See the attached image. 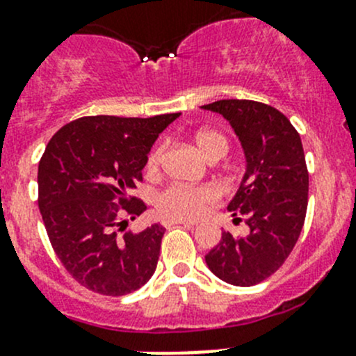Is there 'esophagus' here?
<instances>
[{
    "instance_id": "esophagus-1",
    "label": "esophagus",
    "mask_w": 356,
    "mask_h": 356,
    "mask_svg": "<svg viewBox=\"0 0 356 356\" xmlns=\"http://www.w3.org/2000/svg\"><path fill=\"white\" fill-rule=\"evenodd\" d=\"M165 227H172V226H193V222H188V220L182 219H165L163 220Z\"/></svg>"
}]
</instances>
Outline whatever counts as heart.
Here are the masks:
<instances>
[{
    "label": "heart",
    "mask_w": 356,
    "mask_h": 356,
    "mask_svg": "<svg viewBox=\"0 0 356 356\" xmlns=\"http://www.w3.org/2000/svg\"><path fill=\"white\" fill-rule=\"evenodd\" d=\"M195 144L200 153L209 160L213 154L227 151V140L222 134L216 130H200L195 136ZM163 146H156L149 153L146 161V168L149 174H156L160 168ZM219 198V191L212 186H200V188H186V186H170L154 200V207L163 217L170 219H198L205 213L212 203Z\"/></svg>",
    "instance_id": "1"
}]
</instances>
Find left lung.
<instances>
[{
  "instance_id": "obj_1",
  "label": "left lung",
  "mask_w": 356,
  "mask_h": 356,
  "mask_svg": "<svg viewBox=\"0 0 356 356\" xmlns=\"http://www.w3.org/2000/svg\"><path fill=\"white\" fill-rule=\"evenodd\" d=\"M202 108L222 115L240 140L245 174L227 210L241 213L250 229L238 238L222 231L205 261L226 284L252 287L284 264L305 224L309 181L301 137L262 102L224 99Z\"/></svg>"
}]
</instances>
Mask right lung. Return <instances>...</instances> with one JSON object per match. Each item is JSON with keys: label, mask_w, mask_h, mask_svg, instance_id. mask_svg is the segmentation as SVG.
Listing matches in <instances>:
<instances>
[{"label": "right lung", "mask_w": 356, "mask_h": 356, "mask_svg": "<svg viewBox=\"0 0 356 356\" xmlns=\"http://www.w3.org/2000/svg\"><path fill=\"white\" fill-rule=\"evenodd\" d=\"M181 113L151 118L85 116L62 127L38 165V205L55 254L83 287L125 296L158 264L165 227L126 231L146 210L129 193L143 181L147 154Z\"/></svg>", "instance_id": "obj_1"}]
</instances>
